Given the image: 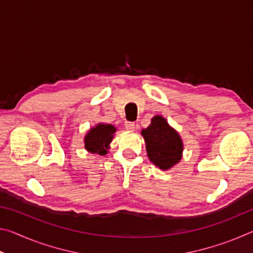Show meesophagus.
<instances>
[{"instance_id": "esophagus-1", "label": "esophagus", "mask_w": 253, "mask_h": 253, "mask_svg": "<svg viewBox=\"0 0 253 253\" xmlns=\"http://www.w3.org/2000/svg\"><path fill=\"white\" fill-rule=\"evenodd\" d=\"M125 127L127 130H135V123L134 122H126Z\"/></svg>"}]
</instances>
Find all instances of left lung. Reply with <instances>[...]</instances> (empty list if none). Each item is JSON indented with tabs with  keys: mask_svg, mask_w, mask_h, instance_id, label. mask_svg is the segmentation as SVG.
<instances>
[{
	"mask_svg": "<svg viewBox=\"0 0 253 253\" xmlns=\"http://www.w3.org/2000/svg\"><path fill=\"white\" fill-rule=\"evenodd\" d=\"M140 134L145 140L149 161L158 169L168 170L182 160V137L161 115L154 116L149 126L142 129Z\"/></svg>",
	"mask_w": 253,
	"mask_h": 253,
	"instance_id": "left-lung-1",
	"label": "left lung"
}]
</instances>
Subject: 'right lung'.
Returning a JSON list of instances; mask_svg holds the SVG:
<instances>
[{
    "label": "right lung",
    "mask_w": 253,
    "mask_h": 253,
    "mask_svg": "<svg viewBox=\"0 0 253 253\" xmlns=\"http://www.w3.org/2000/svg\"><path fill=\"white\" fill-rule=\"evenodd\" d=\"M116 130V127L111 124H97L84 135V149L92 154H98L101 156L106 155V154H108L110 143L113 142Z\"/></svg>",
    "instance_id": "right-lung-1"
}]
</instances>
